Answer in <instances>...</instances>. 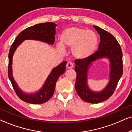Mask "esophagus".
<instances>
[{"label": "esophagus", "instance_id": "1", "mask_svg": "<svg viewBox=\"0 0 132 132\" xmlns=\"http://www.w3.org/2000/svg\"><path fill=\"white\" fill-rule=\"evenodd\" d=\"M74 65H73V63L71 62H67L66 65V67L67 69H72Z\"/></svg>", "mask_w": 132, "mask_h": 132}]
</instances>
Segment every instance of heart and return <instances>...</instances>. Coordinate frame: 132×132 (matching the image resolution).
<instances>
[{
    "label": "heart",
    "mask_w": 132,
    "mask_h": 132,
    "mask_svg": "<svg viewBox=\"0 0 132 132\" xmlns=\"http://www.w3.org/2000/svg\"><path fill=\"white\" fill-rule=\"evenodd\" d=\"M60 43L63 48H71V54L75 57L84 59L95 52L98 40L97 34L93 30L71 27L62 32ZM58 48L61 50V45H59Z\"/></svg>",
    "instance_id": "1"
}]
</instances>
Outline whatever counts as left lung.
I'll return each instance as SVG.
<instances>
[{"label":"left lung","instance_id":"8db88e82","mask_svg":"<svg viewBox=\"0 0 132 132\" xmlns=\"http://www.w3.org/2000/svg\"><path fill=\"white\" fill-rule=\"evenodd\" d=\"M100 37L98 50L89 57L76 59L75 89L82 100L90 103H98L110 98L114 92L123 73L122 52L118 42L112 34L94 26ZM108 58L110 62V81L100 92L91 91L87 85V72L92 62L100 58Z\"/></svg>","mask_w":132,"mask_h":132}]
</instances>
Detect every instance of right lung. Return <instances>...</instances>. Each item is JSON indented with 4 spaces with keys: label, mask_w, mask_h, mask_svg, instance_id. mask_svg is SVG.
<instances>
[{
    "label": "right lung",
    "mask_w": 132,
    "mask_h": 132,
    "mask_svg": "<svg viewBox=\"0 0 132 132\" xmlns=\"http://www.w3.org/2000/svg\"><path fill=\"white\" fill-rule=\"evenodd\" d=\"M54 22H45L35 25L22 30L16 37L11 46L9 54V67L8 75L12 84L16 95L24 102L31 104H42L48 102L53 96L56 87V84L59 76L65 71L67 62H63L56 67L52 70L51 73L48 76L43 87L35 93L27 94L21 90L17 83L14 80L12 75V59L16 48L22 42L26 40H39L49 45L54 43L56 35V27Z\"/></svg>",
    "instance_id": "obj_1"
}]
</instances>
